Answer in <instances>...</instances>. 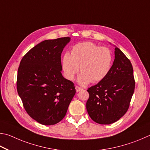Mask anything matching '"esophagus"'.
I'll return each mask as SVG.
<instances>
[{
  "label": "esophagus",
  "instance_id": "1",
  "mask_svg": "<svg viewBox=\"0 0 150 150\" xmlns=\"http://www.w3.org/2000/svg\"><path fill=\"white\" fill-rule=\"evenodd\" d=\"M82 90H83V89L81 88V87H79V86H76V90L77 92H79L80 91Z\"/></svg>",
  "mask_w": 150,
  "mask_h": 150
}]
</instances>
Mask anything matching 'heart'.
<instances>
[{"label":"heart","mask_w":150,"mask_h":150,"mask_svg":"<svg viewBox=\"0 0 150 150\" xmlns=\"http://www.w3.org/2000/svg\"><path fill=\"white\" fill-rule=\"evenodd\" d=\"M112 56L109 49L99 47L91 42L76 44L71 49L70 54L65 53L62 58V69L65 77L72 80L80 70L78 78L81 84L103 80L111 70Z\"/></svg>","instance_id":"b5f03b06"}]
</instances>
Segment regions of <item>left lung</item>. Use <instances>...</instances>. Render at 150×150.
Instances as JSON below:
<instances>
[{"label":"left lung","instance_id":"left-lung-1","mask_svg":"<svg viewBox=\"0 0 150 150\" xmlns=\"http://www.w3.org/2000/svg\"><path fill=\"white\" fill-rule=\"evenodd\" d=\"M135 81L130 60L115 48V60L105 78L89 88L86 109L93 121L110 125L119 120L128 111L134 91Z\"/></svg>","mask_w":150,"mask_h":150}]
</instances>
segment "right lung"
<instances>
[{
    "label": "right lung",
    "mask_w": 150,
    "mask_h": 150,
    "mask_svg": "<svg viewBox=\"0 0 150 150\" xmlns=\"http://www.w3.org/2000/svg\"><path fill=\"white\" fill-rule=\"evenodd\" d=\"M70 38L45 40L26 53L18 70L17 91L28 114L43 125L59 122L76 93L62 76L61 53Z\"/></svg>",
    "instance_id": "1"
}]
</instances>
